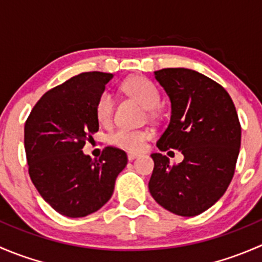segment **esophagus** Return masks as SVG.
I'll list each match as a JSON object with an SVG mask.
<instances>
[{
  "label": "esophagus",
  "mask_w": 262,
  "mask_h": 262,
  "mask_svg": "<svg viewBox=\"0 0 262 262\" xmlns=\"http://www.w3.org/2000/svg\"><path fill=\"white\" fill-rule=\"evenodd\" d=\"M138 153H134V152H129L128 153V160L129 161H133V160H136L137 157H138Z\"/></svg>",
  "instance_id": "esophagus-1"
}]
</instances>
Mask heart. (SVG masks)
Listing matches in <instances>:
<instances>
[{"label": "heart", "instance_id": "b5f03b06", "mask_svg": "<svg viewBox=\"0 0 262 262\" xmlns=\"http://www.w3.org/2000/svg\"><path fill=\"white\" fill-rule=\"evenodd\" d=\"M123 90L128 95L138 100L148 110H155L160 105L161 95L157 87L144 77H132L123 83ZM114 110V96L112 92L102 91L96 101L95 112L97 120L101 124H107L112 119ZM150 138L148 130H132L120 128L110 136V142L125 150H141L147 139Z\"/></svg>", "mask_w": 262, "mask_h": 262}]
</instances>
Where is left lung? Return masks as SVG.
I'll use <instances>...</instances> for the list:
<instances>
[{"instance_id":"8db88e82","label":"left lung","mask_w":262,"mask_h":262,"mask_svg":"<svg viewBox=\"0 0 262 262\" xmlns=\"http://www.w3.org/2000/svg\"><path fill=\"white\" fill-rule=\"evenodd\" d=\"M155 78L171 101L168 126L157 147L181 150L182 162L170 165L161 153L148 189L168 212L194 216L215 204L234 173L241 147V125L228 92L189 68L156 71Z\"/></svg>"}]
</instances>
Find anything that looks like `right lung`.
Instances as JSON below:
<instances>
[{"mask_svg":"<svg viewBox=\"0 0 262 262\" xmlns=\"http://www.w3.org/2000/svg\"><path fill=\"white\" fill-rule=\"evenodd\" d=\"M114 75L84 72L40 97L24 129L29 175L44 200L59 214L81 218L104 207L128 163L124 150L106 147L99 160L84 155L99 130L96 101Z\"/></svg>","mask_w":262,"mask_h":262,"instance_id":"obj_1","label":"right lung"}]
</instances>
